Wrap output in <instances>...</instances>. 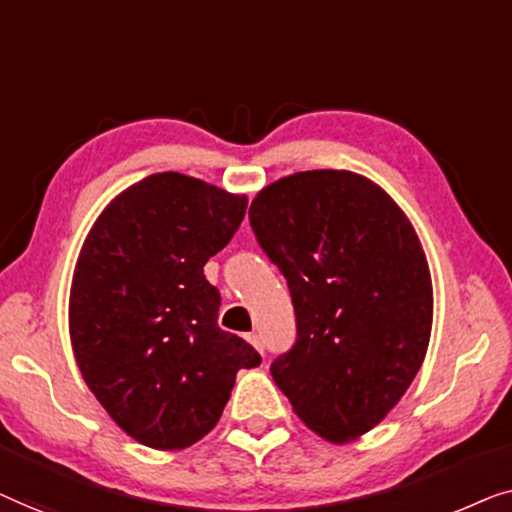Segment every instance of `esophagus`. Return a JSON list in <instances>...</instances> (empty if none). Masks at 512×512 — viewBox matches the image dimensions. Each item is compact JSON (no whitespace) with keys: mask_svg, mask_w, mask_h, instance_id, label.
Wrapping results in <instances>:
<instances>
[{"mask_svg":"<svg viewBox=\"0 0 512 512\" xmlns=\"http://www.w3.org/2000/svg\"><path fill=\"white\" fill-rule=\"evenodd\" d=\"M246 341L253 345V348L257 350V352H264V348H262V341H259V336L257 334H248L246 336Z\"/></svg>","mask_w":512,"mask_h":512,"instance_id":"1","label":"esophagus"}]
</instances>
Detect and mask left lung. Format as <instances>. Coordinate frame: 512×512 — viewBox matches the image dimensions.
<instances>
[{"mask_svg": "<svg viewBox=\"0 0 512 512\" xmlns=\"http://www.w3.org/2000/svg\"><path fill=\"white\" fill-rule=\"evenodd\" d=\"M248 215L297 315V343L271 376L308 429L355 441L397 406L427 355L434 290L422 243L383 187L345 169L280 178Z\"/></svg>", "mask_w": 512, "mask_h": 512, "instance_id": "left-lung-1", "label": "left lung"}]
</instances>
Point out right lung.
I'll use <instances>...</instances> for the list:
<instances>
[{
    "mask_svg": "<svg viewBox=\"0 0 512 512\" xmlns=\"http://www.w3.org/2000/svg\"><path fill=\"white\" fill-rule=\"evenodd\" d=\"M246 194L164 171L99 213L76 259L69 336L111 420L148 448L183 450L218 424L239 369L262 357L218 327L208 257L232 241Z\"/></svg>",
    "mask_w": 512,
    "mask_h": 512,
    "instance_id": "add662e5",
    "label": "right lung"
}]
</instances>
